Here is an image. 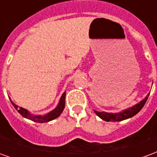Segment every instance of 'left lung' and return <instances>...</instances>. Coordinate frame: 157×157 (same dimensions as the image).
I'll use <instances>...</instances> for the list:
<instances>
[{
  "mask_svg": "<svg viewBox=\"0 0 157 157\" xmlns=\"http://www.w3.org/2000/svg\"><path fill=\"white\" fill-rule=\"evenodd\" d=\"M149 95L150 94H148L145 99H143L141 102L137 103L136 105L133 106L132 108H129L128 109H125L123 112L118 113H109L98 112V111H94V112L99 118H101L107 122L122 121V120H124V119H127L128 118H131L133 116H135L136 113H138L145 105V103L148 99Z\"/></svg>",
  "mask_w": 157,
  "mask_h": 157,
  "instance_id": "8db88e82",
  "label": "left lung"
}]
</instances>
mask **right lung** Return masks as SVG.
Returning a JSON list of instances; mask_svg holds the SVG:
<instances>
[{
	"mask_svg": "<svg viewBox=\"0 0 157 157\" xmlns=\"http://www.w3.org/2000/svg\"><path fill=\"white\" fill-rule=\"evenodd\" d=\"M65 92L63 93V95L61 96V98H60V100H59V102L58 106L55 108L53 111L51 112L48 113L47 114H45L44 116H33L32 114H30L26 109H22L21 107H18L17 105H16L15 103H13L12 102V105L14 106V108H15L17 110V112L22 116V117H24L26 118H29L30 120H32V121L37 122V123H46V122L48 121H51L53 119H55V118H58L59 116L61 114V113L63 112V110L65 109Z\"/></svg>",
	"mask_w": 157,
	"mask_h": 157,
	"instance_id": "right-lung-1",
	"label": "right lung"
}]
</instances>
